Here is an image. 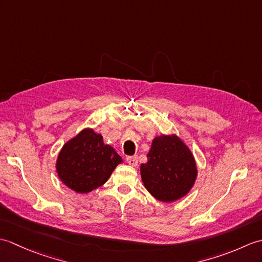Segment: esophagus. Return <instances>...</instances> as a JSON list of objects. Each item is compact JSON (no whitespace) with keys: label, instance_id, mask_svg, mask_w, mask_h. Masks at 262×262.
I'll use <instances>...</instances> for the list:
<instances>
[{"label":"esophagus","instance_id":"obj_1","mask_svg":"<svg viewBox=\"0 0 262 262\" xmlns=\"http://www.w3.org/2000/svg\"><path fill=\"white\" fill-rule=\"evenodd\" d=\"M126 160H127L128 164L132 165V166H137V164H138L137 155H130V157H127Z\"/></svg>","mask_w":262,"mask_h":262}]
</instances>
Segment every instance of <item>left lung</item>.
<instances>
[{
    "label": "left lung",
    "mask_w": 262,
    "mask_h": 262,
    "mask_svg": "<svg viewBox=\"0 0 262 262\" xmlns=\"http://www.w3.org/2000/svg\"><path fill=\"white\" fill-rule=\"evenodd\" d=\"M144 186L154 198L172 203L190 191L197 178V165L190 149L177 135L157 136L141 165Z\"/></svg>",
    "instance_id": "obj_1"
}]
</instances>
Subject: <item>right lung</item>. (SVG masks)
<instances>
[{"mask_svg":"<svg viewBox=\"0 0 262 262\" xmlns=\"http://www.w3.org/2000/svg\"><path fill=\"white\" fill-rule=\"evenodd\" d=\"M121 162L120 155L103 143L101 135L85 128L64 144L56 161V172L72 190L88 193L107 182Z\"/></svg>","mask_w":262,"mask_h":262,"instance_id":"add662e5","label":"right lung"}]
</instances>
